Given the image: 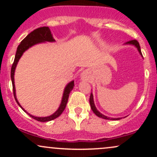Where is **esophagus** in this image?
Here are the masks:
<instances>
[{
	"mask_svg": "<svg viewBox=\"0 0 157 157\" xmlns=\"http://www.w3.org/2000/svg\"><path fill=\"white\" fill-rule=\"evenodd\" d=\"M80 77L81 80H84V81H87L89 80V71L85 70V71H82V73L80 74Z\"/></svg>",
	"mask_w": 157,
	"mask_h": 157,
	"instance_id": "34e87169",
	"label": "esophagus"
}]
</instances>
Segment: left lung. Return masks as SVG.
Here are the masks:
<instances>
[{
	"label": "left lung",
	"mask_w": 157,
	"mask_h": 157,
	"mask_svg": "<svg viewBox=\"0 0 157 157\" xmlns=\"http://www.w3.org/2000/svg\"><path fill=\"white\" fill-rule=\"evenodd\" d=\"M125 45H131V46H135V47L136 48V49L138 50V52H139V53H140V55H141L142 57V52H141V48H140V44H139V43L137 42V41L136 40H133L128 41V42L125 43ZM89 102H90V105H91V110H92V111H93V112L95 114H96L97 117H99L102 118V119H105V120H120V119H122L121 117H119V118H111V117H109L105 116V115L102 114V113H100V111H99L97 109L96 106H95L94 101V96H93L92 92H91V95H90Z\"/></svg>",
	"instance_id": "left-lung-1"
}]
</instances>
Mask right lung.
Segmentation results:
<instances>
[{
    "label": "right lung",
    "instance_id": "1",
    "mask_svg": "<svg viewBox=\"0 0 157 157\" xmlns=\"http://www.w3.org/2000/svg\"><path fill=\"white\" fill-rule=\"evenodd\" d=\"M46 42H55V40L54 39L53 36L51 31H50V29L48 26H43L40 27L38 29H36L34 30L33 32H32L31 33L29 34L28 35L25 37L24 39L21 41V43L20 45L17 46V52H16L15 57V60H14L13 64H12V69H11V79H12V87H13V93H14V97L17 102V105L22 109L23 111H25L26 113H28L32 118L35 119V120H37L40 122H48L53 120L58 117L59 116L63 113V111H64L65 108H66V104H67L68 97H69V94L71 92V91L74 89V86H75V83L74 82L75 81L72 80L71 82H69L66 85V87H65L63 94L62 97V100L60 104V106L57 109V111L55 113H52V115L48 117H35L33 115L30 114L29 113H28L25 110L22 106L21 105V104L19 103L18 100H17V97H16V91H15V71L16 66H17V63L21 57H22L23 54L24 53L26 50H28L29 48L32 47L35 45L42 44V43H46Z\"/></svg>",
    "mask_w": 157,
    "mask_h": 157
}]
</instances>
